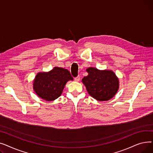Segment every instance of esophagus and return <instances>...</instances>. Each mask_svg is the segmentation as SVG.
<instances>
[{
	"label": "esophagus",
	"instance_id": "obj_1",
	"mask_svg": "<svg viewBox=\"0 0 153 153\" xmlns=\"http://www.w3.org/2000/svg\"><path fill=\"white\" fill-rule=\"evenodd\" d=\"M80 79H81V77H80L79 76H78L77 77H76L74 78V80H75V81H76V82H79V81H80Z\"/></svg>",
	"mask_w": 153,
	"mask_h": 153
}]
</instances>
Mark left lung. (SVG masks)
Instances as JSON below:
<instances>
[{
	"label": "left lung",
	"mask_w": 153,
	"mask_h": 153,
	"mask_svg": "<svg viewBox=\"0 0 153 153\" xmlns=\"http://www.w3.org/2000/svg\"><path fill=\"white\" fill-rule=\"evenodd\" d=\"M88 75L82 79L89 95L99 101H107L114 97L119 88V81L112 71H100L95 68L86 69Z\"/></svg>",
	"instance_id": "1"
}]
</instances>
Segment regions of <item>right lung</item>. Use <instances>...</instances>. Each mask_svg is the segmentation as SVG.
<instances>
[{
	"label": "right lung",
	"instance_id": "add662e5",
	"mask_svg": "<svg viewBox=\"0 0 153 153\" xmlns=\"http://www.w3.org/2000/svg\"><path fill=\"white\" fill-rule=\"evenodd\" d=\"M73 80L70 72L62 68L54 67L48 72H39L33 84L38 97L46 101H53L61 95L68 81Z\"/></svg>",
	"mask_w": 153,
	"mask_h": 153
}]
</instances>
